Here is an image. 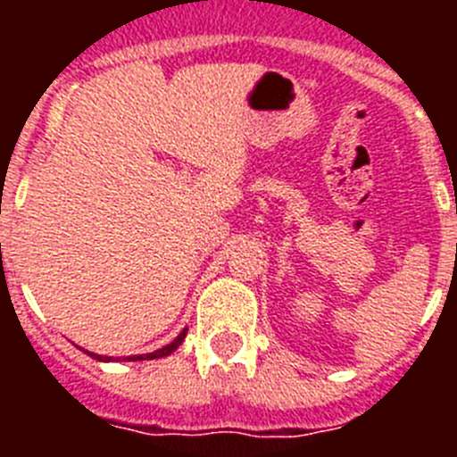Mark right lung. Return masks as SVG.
I'll use <instances>...</instances> for the list:
<instances>
[{"label": "right lung", "instance_id": "1", "mask_svg": "<svg viewBox=\"0 0 457 457\" xmlns=\"http://www.w3.org/2000/svg\"><path fill=\"white\" fill-rule=\"evenodd\" d=\"M185 334H187V329H183V332H180L179 337L173 338V341L169 343V345H164V348L155 350V353H148V354H135V357H125V359H128V361H144V359H160V357H169V354H171L173 350L179 348L180 343H183ZM87 354H91V357H93V359H98V361H112V357H103V354H93V353H87ZM119 359H120V357H119Z\"/></svg>", "mask_w": 457, "mask_h": 457}]
</instances>
